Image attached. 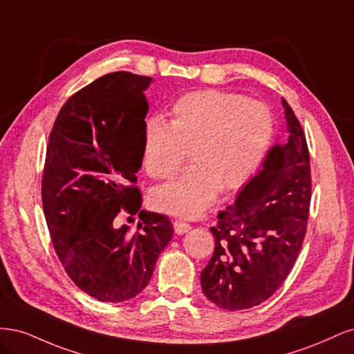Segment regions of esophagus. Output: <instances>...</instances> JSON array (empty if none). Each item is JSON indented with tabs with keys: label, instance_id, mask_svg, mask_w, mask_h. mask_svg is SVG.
<instances>
[{
	"label": "esophagus",
	"instance_id": "1",
	"mask_svg": "<svg viewBox=\"0 0 354 354\" xmlns=\"http://www.w3.org/2000/svg\"><path fill=\"white\" fill-rule=\"evenodd\" d=\"M173 226H174V232H176L177 234H185V233H187V232L192 229V226H190L189 223L181 221V220H176V221L173 223Z\"/></svg>",
	"mask_w": 354,
	"mask_h": 354
}]
</instances>
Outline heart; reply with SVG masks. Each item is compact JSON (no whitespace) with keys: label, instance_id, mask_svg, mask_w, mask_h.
Wrapping results in <instances>:
<instances>
[{"label":"heart","instance_id":"1","mask_svg":"<svg viewBox=\"0 0 354 354\" xmlns=\"http://www.w3.org/2000/svg\"><path fill=\"white\" fill-rule=\"evenodd\" d=\"M273 115L261 102L220 90H196L178 97L169 122L151 118L143 131V167L149 177H173L186 159L192 165L153 189L151 205L171 216L195 218L220 190L248 181L269 149Z\"/></svg>","mask_w":354,"mask_h":354}]
</instances>
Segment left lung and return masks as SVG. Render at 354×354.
<instances>
[{"label": "left lung", "mask_w": 354, "mask_h": 354, "mask_svg": "<svg viewBox=\"0 0 354 354\" xmlns=\"http://www.w3.org/2000/svg\"><path fill=\"white\" fill-rule=\"evenodd\" d=\"M288 138L274 145L232 205L218 212L216 248L201 273L205 297L224 310L270 298L285 282L306 236L312 176L306 134L282 99Z\"/></svg>", "instance_id": "8db88e82"}]
</instances>
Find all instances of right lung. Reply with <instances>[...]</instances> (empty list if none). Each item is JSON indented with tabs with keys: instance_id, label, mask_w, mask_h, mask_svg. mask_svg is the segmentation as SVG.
<instances>
[{
	"instance_id": "add662e5",
	"label": "right lung",
	"mask_w": 354,
	"mask_h": 354,
	"mask_svg": "<svg viewBox=\"0 0 354 354\" xmlns=\"http://www.w3.org/2000/svg\"><path fill=\"white\" fill-rule=\"evenodd\" d=\"M152 81L131 72L103 75L71 95L48 137L41 195L50 236L73 283L99 301L140 294L173 238L167 216L140 211L134 186ZM124 210L139 214L136 234L115 226Z\"/></svg>"
}]
</instances>
